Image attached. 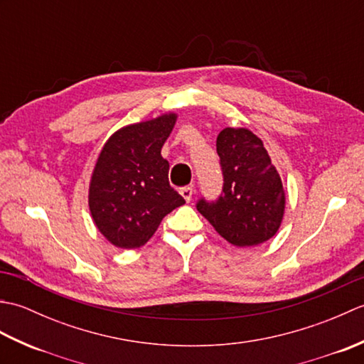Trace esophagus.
<instances>
[{"label":"esophagus","instance_id":"obj_1","mask_svg":"<svg viewBox=\"0 0 364 364\" xmlns=\"http://www.w3.org/2000/svg\"><path fill=\"white\" fill-rule=\"evenodd\" d=\"M180 194H181V197H183L184 200H186V202H191L192 196H194V189H192L191 186L181 188V189H180Z\"/></svg>","mask_w":364,"mask_h":364}]
</instances>
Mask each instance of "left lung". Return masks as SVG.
<instances>
[{
    "mask_svg": "<svg viewBox=\"0 0 364 364\" xmlns=\"http://www.w3.org/2000/svg\"><path fill=\"white\" fill-rule=\"evenodd\" d=\"M215 146L223 172L222 196L214 203L200 200L198 213L236 247L269 241L283 222L286 194L264 144L250 129L228 127Z\"/></svg>",
    "mask_w": 364,
    "mask_h": 364,
    "instance_id": "8db88e82",
    "label": "left lung"
}]
</instances>
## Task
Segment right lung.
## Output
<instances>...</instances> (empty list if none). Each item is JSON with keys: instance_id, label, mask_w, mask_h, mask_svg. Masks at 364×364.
<instances>
[{"instance_id": "1", "label": "right lung", "mask_w": 364, "mask_h": 364, "mask_svg": "<svg viewBox=\"0 0 364 364\" xmlns=\"http://www.w3.org/2000/svg\"><path fill=\"white\" fill-rule=\"evenodd\" d=\"M178 115L127 125L107 139L89 183V210L100 233L119 249H139L184 198L168 184L161 149Z\"/></svg>"}]
</instances>
